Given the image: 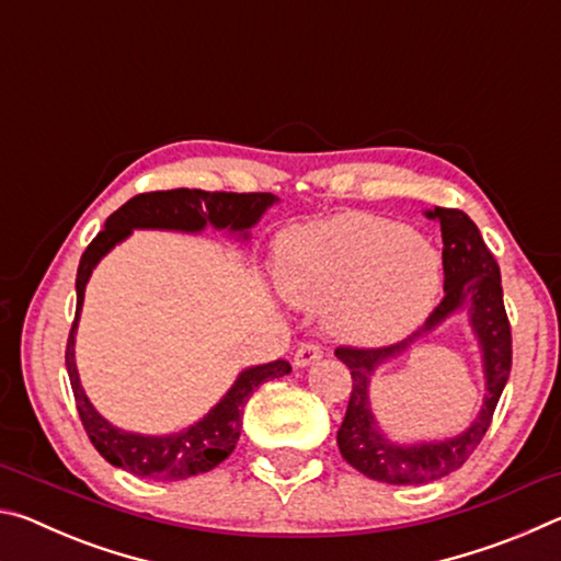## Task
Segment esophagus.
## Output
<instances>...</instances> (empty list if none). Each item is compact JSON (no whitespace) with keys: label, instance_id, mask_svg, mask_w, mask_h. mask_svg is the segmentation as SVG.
Here are the masks:
<instances>
[{"label":"esophagus","instance_id":"34e87169","mask_svg":"<svg viewBox=\"0 0 561 561\" xmlns=\"http://www.w3.org/2000/svg\"><path fill=\"white\" fill-rule=\"evenodd\" d=\"M321 356H324V351H321L317 344H301L297 348V354H294V366L297 368L311 366V364H317Z\"/></svg>","mask_w":561,"mask_h":561}]
</instances>
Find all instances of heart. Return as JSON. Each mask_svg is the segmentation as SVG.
I'll return each mask as SVG.
<instances>
[{"label":"heart","instance_id":"b5f03b06","mask_svg":"<svg viewBox=\"0 0 561 561\" xmlns=\"http://www.w3.org/2000/svg\"><path fill=\"white\" fill-rule=\"evenodd\" d=\"M282 291L304 309H329V329L351 344H388L431 314L443 257L405 225L339 215L284 234Z\"/></svg>","mask_w":561,"mask_h":561}]
</instances>
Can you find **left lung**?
<instances>
[{
	"label": "left lung",
	"mask_w": 561,
	"mask_h": 561,
	"mask_svg": "<svg viewBox=\"0 0 561 561\" xmlns=\"http://www.w3.org/2000/svg\"><path fill=\"white\" fill-rule=\"evenodd\" d=\"M425 217L440 222L443 232L445 294L438 307L421 329L393 346L336 348V358L344 360L354 378L346 417L336 433L339 450L351 468L388 485H425L458 470L485 438L512 368V334L502 301L500 267L488 244L482 242L478 225L462 210H450V207H433L425 210ZM458 313L469 317L473 335L479 339L486 374V398L481 413L468 430L453 439L396 444L380 431L373 415V374L388 359L404 353L417 337L432 333Z\"/></svg>",
	"instance_id": "obj_1"
}]
</instances>
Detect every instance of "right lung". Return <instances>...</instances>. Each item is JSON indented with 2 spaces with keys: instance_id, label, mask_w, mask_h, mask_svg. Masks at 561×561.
I'll list each match as a JSON object with an SVG mask.
<instances>
[{
  "instance_id": "right-lung-1",
  "label": "right lung",
  "mask_w": 561,
  "mask_h": 561,
  "mask_svg": "<svg viewBox=\"0 0 561 561\" xmlns=\"http://www.w3.org/2000/svg\"><path fill=\"white\" fill-rule=\"evenodd\" d=\"M279 197L272 193H205V190H158L144 193L113 213L103 230L87 247L76 272V319L66 344V371L71 378L76 408L89 438L103 458L130 474L160 482L187 480L193 474L207 472L220 465L234 450L242 431V411L254 388L272 378H282L291 371L284 358L270 364L250 366L240 371L220 401L207 411L201 421L187 428L168 435L130 433L106 421L83 391L79 368H76V329L83 307V291L96 264L106 257L113 247L128 240L133 230H170L197 234L205 227L225 230L240 242L250 240V230L262 220Z\"/></svg>"
}]
</instances>
